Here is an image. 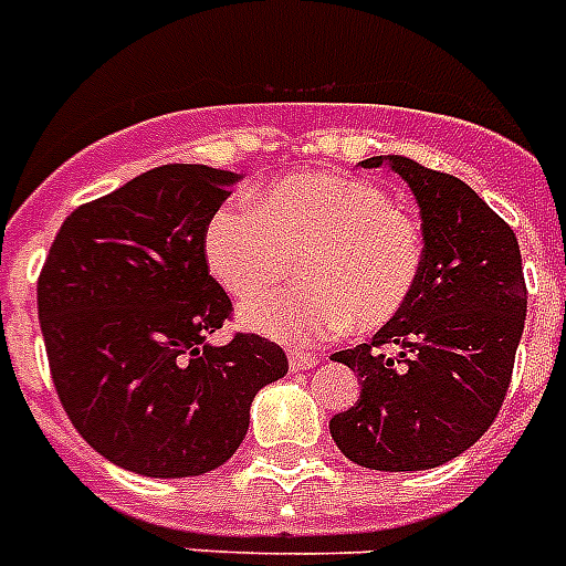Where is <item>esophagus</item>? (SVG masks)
Instances as JSON below:
<instances>
[{
  "label": "esophagus",
  "mask_w": 566,
  "mask_h": 566,
  "mask_svg": "<svg viewBox=\"0 0 566 566\" xmlns=\"http://www.w3.org/2000/svg\"><path fill=\"white\" fill-rule=\"evenodd\" d=\"M287 363H291L293 371H298V369H314L319 360H316V355H307V352H291Z\"/></svg>",
  "instance_id": "esophagus-1"
}]
</instances>
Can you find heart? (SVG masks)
Segmentation results:
<instances>
[{
  "label": "heart",
  "mask_w": 566,
  "mask_h": 566,
  "mask_svg": "<svg viewBox=\"0 0 566 566\" xmlns=\"http://www.w3.org/2000/svg\"><path fill=\"white\" fill-rule=\"evenodd\" d=\"M243 206L214 211L206 261L220 287L254 298L292 272L303 282L243 305L241 323L305 346L348 325L360 334L401 316L424 273V235L369 179L316 171L284 177Z\"/></svg>",
  "instance_id": "1"
}]
</instances>
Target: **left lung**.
I'll list each match as a JSON object with an SVG mask.
<instances>
[{"label":"left lung","mask_w":566,"mask_h":566,"mask_svg":"<svg viewBox=\"0 0 566 566\" xmlns=\"http://www.w3.org/2000/svg\"><path fill=\"white\" fill-rule=\"evenodd\" d=\"M384 163L421 209L424 273L398 319L334 355L363 389L328 427L357 465L427 471L471 448L497 418L526 319V282L512 227L474 188L410 156L360 165Z\"/></svg>","instance_id":"left-lung-1"}]
</instances>
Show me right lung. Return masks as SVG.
<instances>
[{
    "instance_id": "right-lung-1",
    "label": "right lung",
    "mask_w": 566,
    "mask_h": 566,
    "mask_svg": "<svg viewBox=\"0 0 566 566\" xmlns=\"http://www.w3.org/2000/svg\"><path fill=\"white\" fill-rule=\"evenodd\" d=\"M241 174L163 165L77 206L40 279L36 314L54 389L86 444L113 465L177 480L241 448L250 403L287 375V355L241 334L209 275L206 227Z\"/></svg>"
}]
</instances>
